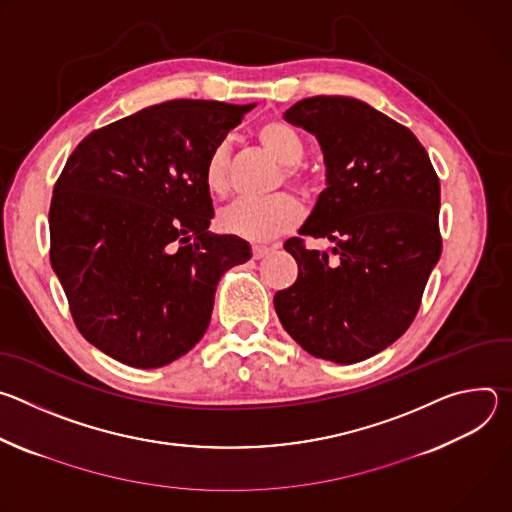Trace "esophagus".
<instances>
[{"label":"esophagus","instance_id":"1","mask_svg":"<svg viewBox=\"0 0 512 512\" xmlns=\"http://www.w3.org/2000/svg\"><path fill=\"white\" fill-rule=\"evenodd\" d=\"M269 251H271V247H267V245H253V257L255 259L265 257Z\"/></svg>","mask_w":512,"mask_h":512}]
</instances>
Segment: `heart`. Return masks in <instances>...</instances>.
Returning <instances> with one entry per match:
<instances>
[{"label": "heart", "instance_id": "heart-1", "mask_svg": "<svg viewBox=\"0 0 512 512\" xmlns=\"http://www.w3.org/2000/svg\"><path fill=\"white\" fill-rule=\"evenodd\" d=\"M257 139L263 150L285 166V178L302 184L304 174L298 164L306 156L302 133L281 119H269L259 125ZM204 184L210 194L225 196L229 192V150L216 145L204 166ZM302 218V206L296 198L277 194L267 200H239L221 214L225 233L247 241H269L294 229Z\"/></svg>", "mask_w": 512, "mask_h": 512}]
</instances>
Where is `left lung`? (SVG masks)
<instances>
[{
  "instance_id": "1",
  "label": "left lung",
  "mask_w": 512,
  "mask_h": 512,
  "mask_svg": "<svg viewBox=\"0 0 512 512\" xmlns=\"http://www.w3.org/2000/svg\"><path fill=\"white\" fill-rule=\"evenodd\" d=\"M283 119L316 135L326 164V188L300 235L334 247L320 253L287 239L298 279L273 306L312 356L360 362L393 344L419 310L442 255L440 180L405 125L358 99L310 97Z\"/></svg>"
}]
</instances>
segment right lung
Returning a JSON list of instances; mask_svg holds the SVG:
<instances>
[{"mask_svg":"<svg viewBox=\"0 0 512 512\" xmlns=\"http://www.w3.org/2000/svg\"><path fill=\"white\" fill-rule=\"evenodd\" d=\"M253 105L178 99L89 133L50 202V263L79 332L111 358L158 369L206 332L218 279L251 259L212 235L210 152Z\"/></svg>","mask_w":512,"mask_h":512,"instance_id":"right-lung-1","label":"right lung"}]
</instances>
